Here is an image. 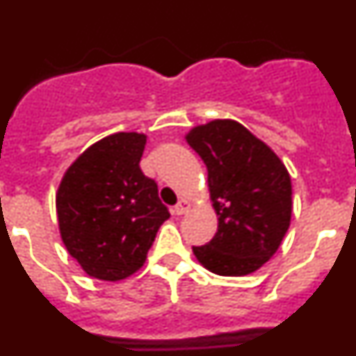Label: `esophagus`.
Returning a JSON list of instances; mask_svg holds the SVG:
<instances>
[{
    "instance_id": "1",
    "label": "esophagus",
    "mask_w": 356,
    "mask_h": 356,
    "mask_svg": "<svg viewBox=\"0 0 356 356\" xmlns=\"http://www.w3.org/2000/svg\"><path fill=\"white\" fill-rule=\"evenodd\" d=\"M188 209H191V203L185 200H181V201H178V205L172 209V212H175L176 216H184V213L188 212Z\"/></svg>"
}]
</instances>
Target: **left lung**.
<instances>
[{"mask_svg":"<svg viewBox=\"0 0 356 356\" xmlns=\"http://www.w3.org/2000/svg\"><path fill=\"white\" fill-rule=\"evenodd\" d=\"M188 146L205 162L217 234L193 246L196 259L221 276L250 275L280 248L291 225V176L273 149L229 119L194 128Z\"/></svg>","mask_w":356,"mask_h":356,"instance_id":"left-lung-1","label":"left lung"}]
</instances>
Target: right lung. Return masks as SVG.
<instances>
[{
	"instance_id": "1",
	"label": "right lung",
	"mask_w": 356,
	"mask_h": 356,
	"mask_svg": "<svg viewBox=\"0 0 356 356\" xmlns=\"http://www.w3.org/2000/svg\"><path fill=\"white\" fill-rule=\"evenodd\" d=\"M146 137L114 134L92 144L65 172L56 194L60 235L87 275L122 280L143 267L169 209L140 171Z\"/></svg>"
}]
</instances>
